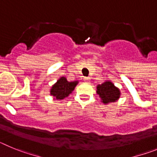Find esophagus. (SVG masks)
<instances>
[{"label":"esophagus","mask_w":157,"mask_h":157,"mask_svg":"<svg viewBox=\"0 0 157 157\" xmlns=\"http://www.w3.org/2000/svg\"><path fill=\"white\" fill-rule=\"evenodd\" d=\"M83 79H84V81L85 82H90V78L84 77V78H83Z\"/></svg>","instance_id":"1"}]
</instances>
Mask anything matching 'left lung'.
Listing matches in <instances>:
<instances>
[{
    "mask_svg": "<svg viewBox=\"0 0 157 157\" xmlns=\"http://www.w3.org/2000/svg\"><path fill=\"white\" fill-rule=\"evenodd\" d=\"M97 93L104 104H109L115 102L120 98V90L114 86L111 82H105L101 85L97 86Z\"/></svg>",
    "mask_w": 157,
    "mask_h": 157,
    "instance_id": "left-lung-1",
    "label": "left lung"
}]
</instances>
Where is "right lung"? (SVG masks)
I'll list each match as a JSON object with an SVG mask.
<instances>
[{
  "label": "right lung",
  "mask_w": 157,
  "mask_h": 157,
  "mask_svg": "<svg viewBox=\"0 0 157 157\" xmlns=\"http://www.w3.org/2000/svg\"><path fill=\"white\" fill-rule=\"evenodd\" d=\"M77 84L78 81L68 82L66 78L61 77L52 86L50 94L56 99L62 100L71 94Z\"/></svg>",
  "instance_id": "1"
}]
</instances>
